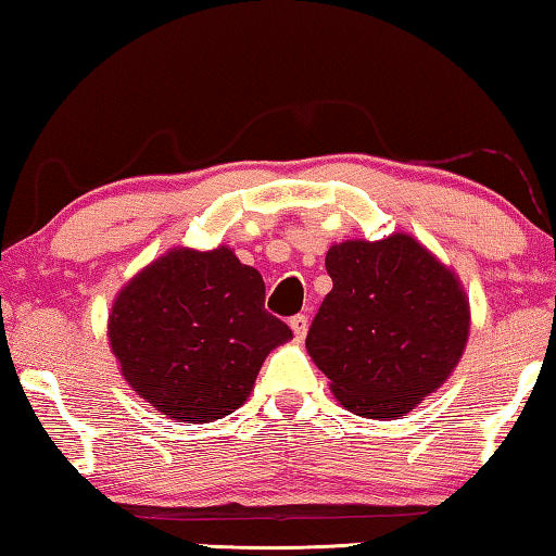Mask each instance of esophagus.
I'll return each instance as SVG.
<instances>
[{"mask_svg":"<svg viewBox=\"0 0 556 556\" xmlns=\"http://www.w3.org/2000/svg\"><path fill=\"white\" fill-rule=\"evenodd\" d=\"M289 326H291V331H294V336L301 341V338H304L306 331H308V316H304V314L291 316L289 318Z\"/></svg>","mask_w":556,"mask_h":556,"instance_id":"obj_1","label":"esophagus"}]
</instances>
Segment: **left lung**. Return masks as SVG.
Segmentation results:
<instances>
[{
  "label": "left lung",
  "mask_w": 556,
  "mask_h": 556,
  "mask_svg": "<svg viewBox=\"0 0 556 556\" xmlns=\"http://www.w3.org/2000/svg\"><path fill=\"white\" fill-rule=\"evenodd\" d=\"M326 269L333 289L308 328V355L345 409L404 417L460 361L470 321L464 289L402 232L333 244Z\"/></svg>",
  "instance_id": "left-lung-1"
}]
</instances>
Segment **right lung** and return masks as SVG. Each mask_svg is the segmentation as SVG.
Returning <instances> with one entry per match:
<instances>
[{
	"label": "right lung",
	"instance_id": "obj_1",
	"mask_svg": "<svg viewBox=\"0 0 556 556\" xmlns=\"http://www.w3.org/2000/svg\"><path fill=\"white\" fill-rule=\"evenodd\" d=\"M108 331L135 392L188 425L238 409L271 348L291 338L265 308L260 271L228 248L152 262L119 291Z\"/></svg>",
	"mask_w": 556,
	"mask_h": 556
}]
</instances>
